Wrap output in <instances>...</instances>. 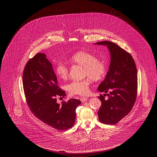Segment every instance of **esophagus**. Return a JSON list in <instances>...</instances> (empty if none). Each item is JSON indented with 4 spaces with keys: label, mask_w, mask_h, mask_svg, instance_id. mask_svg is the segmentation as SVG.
Wrapping results in <instances>:
<instances>
[{
    "label": "esophagus",
    "mask_w": 157,
    "mask_h": 157,
    "mask_svg": "<svg viewBox=\"0 0 157 157\" xmlns=\"http://www.w3.org/2000/svg\"><path fill=\"white\" fill-rule=\"evenodd\" d=\"M88 99V97H81L80 101H81L82 103H83V102H85Z\"/></svg>",
    "instance_id": "esophagus-1"
}]
</instances>
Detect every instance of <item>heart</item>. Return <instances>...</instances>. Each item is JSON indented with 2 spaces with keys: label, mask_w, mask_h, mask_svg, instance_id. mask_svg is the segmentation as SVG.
I'll use <instances>...</instances> for the list:
<instances>
[{
  "label": "heart",
  "mask_w": 157,
  "mask_h": 157,
  "mask_svg": "<svg viewBox=\"0 0 157 157\" xmlns=\"http://www.w3.org/2000/svg\"><path fill=\"white\" fill-rule=\"evenodd\" d=\"M71 61L84 67L83 75L88 76L82 80H74L67 84V88L71 95H84L87 94L90 90V78L94 80H99L105 76L107 72L105 62L97 59L95 54L90 52H77L71 56ZM56 72L60 78L65 79L69 73L67 64L63 62H59L56 67Z\"/></svg>",
  "instance_id": "b5f03b06"
}]
</instances>
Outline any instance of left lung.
Masks as SVG:
<instances>
[{
    "instance_id": "1",
    "label": "left lung",
    "mask_w": 157,
    "mask_h": 157,
    "mask_svg": "<svg viewBox=\"0 0 157 157\" xmlns=\"http://www.w3.org/2000/svg\"><path fill=\"white\" fill-rule=\"evenodd\" d=\"M106 46L111 54L109 71L105 80L99 85L98 90L107 93L98 98L101 105L98 111L100 122L114 124L126 117L132 109L137 94V71L132 56L110 41L95 43ZM105 95V94H104Z\"/></svg>"
}]
</instances>
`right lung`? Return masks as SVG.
I'll list each match as a JSON object with an SVG mask.
<instances>
[{
    "mask_svg": "<svg viewBox=\"0 0 157 157\" xmlns=\"http://www.w3.org/2000/svg\"><path fill=\"white\" fill-rule=\"evenodd\" d=\"M23 87L28 106L36 118L59 131L72 127L75 109L81 101L71 98L57 103L56 97H65L66 94L58 86L52 64L45 54L37 53L26 64Z\"/></svg>",
    "mask_w": 157,
    "mask_h": 157,
    "instance_id": "add662e5",
    "label": "right lung"
}]
</instances>
